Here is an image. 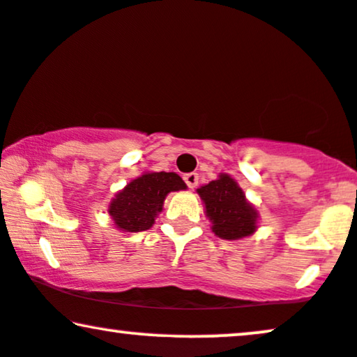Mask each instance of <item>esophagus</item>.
I'll return each mask as SVG.
<instances>
[{"label":"esophagus","instance_id":"34e87169","mask_svg":"<svg viewBox=\"0 0 357 357\" xmlns=\"http://www.w3.org/2000/svg\"><path fill=\"white\" fill-rule=\"evenodd\" d=\"M197 181H199V174L197 173H188L184 174V183L188 184V188L194 189L197 186Z\"/></svg>","mask_w":357,"mask_h":357}]
</instances>
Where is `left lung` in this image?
Here are the masks:
<instances>
[{
  "instance_id": "1",
  "label": "left lung",
  "mask_w": 357,
  "mask_h": 357,
  "mask_svg": "<svg viewBox=\"0 0 357 357\" xmlns=\"http://www.w3.org/2000/svg\"><path fill=\"white\" fill-rule=\"evenodd\" d=\"M206 206V215L212 222V232L225 241H237L257 231L255 207L245 199V194L236 179L219 174L215 181L197 189Z\"/></svg>"
}]
</instances>
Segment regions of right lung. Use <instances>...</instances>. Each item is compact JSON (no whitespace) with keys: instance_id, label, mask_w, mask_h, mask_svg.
Segmentation results:
<instances>
[{"instance_id":"add662e5","label":"right lung","mask_w":357,"mask_h":357,"mask_svg":"<svg viewBox=\"0 0 357 357\" xmlns=\"http://www.w3.org/2000/svg\"><path fill=\"white\" fill-rule=\"evenodd\" d=\"M181 189H186V184L176 173H145L115 194L108 207V214L120 231H146L163 211L165 197L171 191Z\"/></svg>"}]
</instances>
